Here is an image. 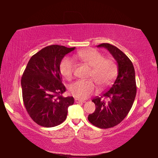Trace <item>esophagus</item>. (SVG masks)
<instances>
[{"label": "esophagus", "instance_id": "esophagus-1", "mask_svg": "<svg viewBox=\"0 0 158 158\" xmlns=\"http://www.w3.org/2000/svg\"><path fill=\"white\" fill-rule=\"evenodd\" d=\"M74 101H75V102L76 103H84L85 101H84V100H79V99H75V100H74Z\"/></svg>", "mask_w": 158, "mask_h": 158}]
</instances>
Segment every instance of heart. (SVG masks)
<instances>
[{
    "label": "heart",
    "instance_id": "heart-1",
    "mask_svg": "<svg viewBox=\"0 0 158 158\" xmlns=\"http://www.w3.org/2000/svg\"><path fill=\"white\" fill-rule=\"evenodd\" d=\"M76 58L82 63L90 67L89 78L94 80L100 88H106L116 78L117 65L111 58H104L103 55L94 49L79 51ZM74 65L70 58H63L60 64V72L66 80L73 77ZM92 79L79 80L72 84L68 88L69 93L78 99H86L97 90L95 83Z\"/></svg>",
    "mask_w": 158,
    "mask_h": 158
}]
</instances>
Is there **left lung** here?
Masks as SVG:
<instances>
[{
    "label": "left lung",
    "mask_w": 158,
    "mask_h": 158,
    "mask_svg": "<svg viewBox=\"0 0 158 158\" xmlns=\"http://www.w3.org/2000/svg\"><path fill=\"white\" fill-rule=\"evenodd\" d=\"M97 47L107 49L118 65V76L114 84L102 93L108 101L102 100L101 97L93 98L92 102L95 105V110L88 117L93 125L106 129L119 124L132 108L137 93L135 71L132 61L116 47L109 43Z\"/></svg>",
    "instance_id": "1"
}]
</instances>
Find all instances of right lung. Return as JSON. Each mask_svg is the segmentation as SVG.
<instances>
[{
	"instance_id": "1",
	"label": "right lung",
	"mask_w": 158,
	"mask_h": 158,
	"mask_svg": "<svg viewBox=\"0 0 158 158\" xmlns=\"http://www.w3.org/2000/svg\"><path fill=\"white\" fill-rule=\"evenodd\" d=\"M75 49L60 45L43 48L29 60L21 77L23 101L28 114L41 126L52 127L65 121L73 97H63L60 64L63 57Z\"/></svg>"
}]
</instances>
